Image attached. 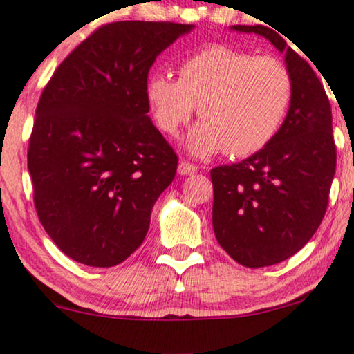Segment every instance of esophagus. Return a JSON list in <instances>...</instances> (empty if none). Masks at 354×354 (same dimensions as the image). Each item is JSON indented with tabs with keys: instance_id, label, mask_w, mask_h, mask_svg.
<instances>
[{
	"instance_id": "obj_1",
	"label": "esophagus",
	"mask_w": 354,
	"mask_h": 354,
	"mask_svg": "<svg viewBox=\"0 0 354 354\" xmlns=\"http://www.w3.org/2000/svg\"><path fill=\"white\" fill-rule=\"evenodd\" d=\"M196 171H198V167L192 165L191 162H186V160H181L180 165H178V173L183 174V176H186V174H194Z\"/></svg>"
}]
</instances>
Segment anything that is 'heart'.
I'll return each mask as SVG.
<instances>
[{
    "label": "heart",
    "instance_id": "b5f03b06",
    "mask_svg": "<svg viewBox=\"0 0 354 354\" xmlns=\"http://www.w3.org/2000/svg\"><path fill=\"white\" fill-rule=\"evenodd\" d=\"M178 71L180 80L151 75L145 95L156 127L169 137L178 136L198 106L203 120L186 144L196 156L223 149L230 156L257 153L274 140L292 104V73L277 57L218 44L186 57Z\"/></svg>",
    "mask_w": 354,
    "mask_h": 354
}]
</instances>
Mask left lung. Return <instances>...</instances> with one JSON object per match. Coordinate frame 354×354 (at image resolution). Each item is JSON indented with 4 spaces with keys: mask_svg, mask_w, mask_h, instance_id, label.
Segmentation results:
<instances>
[{
    "mask_svg": "<svg viewBox=\"0 0 354 354\" xmlns=\"http://www.w3.org/2000/svg\"><path fill=\"white\" fill-rule=\"evenodd\" d=\"M232 29L265 35L286 52L294 78L292 104L274 140L243 162L210 169L218 245L240 265L263 268L297 253L324 221L337 168L332 107L312 66L276 30Z\"/></svg>",
    "mask_w": 354,
    "mask_h": 354,
    "instance_id": "8db88e82",
    "label": "left lung"
}]
</instances>
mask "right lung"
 I'll list each match as a JSON object with an SVG mask.
<instances>
[{"mask_svg":"<svg viewBox=\"0 0 354 354\" xmlns=\"http://www.w3.org/2000/svg\"><path fill=\"white\" fill-rule=\"evenodd\" d=\"M192 24L101 26L53 71L40 95L28 168L40 223L58 248L111 268L144 241L178 155L151 124L145 86L155 58Z\"/></svg>","mask_w":354,"mask_h":354,"instance_id":"add662e5","label":"right lung"}]
</instances>
